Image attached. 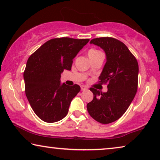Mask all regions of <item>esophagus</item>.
Returning <instances> with one entry per match:
<instances>
[{
    "label": "esophagus",
    "instance_id": "obj_1",
    "mask_svg": "<svg viewBox=\"0 0 160 160\" xmlns=\"http://www.w3.org/2000/svg\"><path fill=\"white\" fill-rule=\"evenodd\" d=\"M81 89L82 91H86L88 89V88L87 87H85V86H81Z\"/></svg>",
    "mask_w": 160,
    "mask_h": 160
}]
</instances>
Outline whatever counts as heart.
<instances>
[{"label": "heart", "mask_w": 160, "mask_h": 160, "mask_svg": "<svg viewBox=\"0 0 160 160\" xmlns=\"http://www.w3.org/2000/svg\"><path fill=\"white\" fill-rule=\"evenodd\" d=\"M97 52H99V51H97V50H95V49H91V50L88 51V55L92 54V53H97Z\"/></svg>", "instance_id": "heart-1"}]
</instances>
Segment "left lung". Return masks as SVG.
Instances as JSON below:
<instances>
[{
  "label": "left lung",
  "mask_w": 160,
  "mask_h": 160,
  "mask_svg": "<svg viewBox=\"0 0 160 160\" xmlns=\"http://www.w3.org/2000/svg\"><path fill=\"white\" fill-rule=\"evenodd\" d=\"M90 43L102 48L107 61L99 76V82L107 83V92L91 88L94 99L87 104L88 114L102 124L119 119L136 94L139 66L136 58L124 43L111 37L92 39Z\"/></svg>",
  "instance_id": "left-lung-1"
}]
</instances>
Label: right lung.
<instances>
[{
	"label": "right lung",
	"instance_id": "1",
	"mask_svg": "<svg viewBox=\"0 0 160 160\" xmlns=\"http://www.w3.org/2000/svg\"><path fill=\"white\" fill-rule=\"evenodd\" d=\"M88 41V38H53L28 58L23 73L26 95L33 112L43 122H56L67 115L81 88L61 83V74L71 70L73 59Z\"/></svg>",
	"mask_w": 160,
	"mask_h": 160
}]
</instances>
